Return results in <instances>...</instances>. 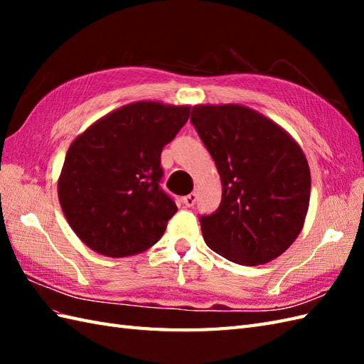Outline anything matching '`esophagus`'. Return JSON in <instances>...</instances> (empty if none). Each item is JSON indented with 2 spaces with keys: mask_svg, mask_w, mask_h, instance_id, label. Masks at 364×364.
<instances>
[{
  "mask_svg": "<svg viewBox=\"0 0 364 364\" xmlns=\"http://www.w3.org/2000/svg\"><path fill=\"white\" fill-rule=\"evenodd\" d=\"M196 202H197V194H196V192H191V194H188L186 197H183V203L186 205L188 208L194 206Z\"/></svg>",
  "mask_w": 364,
  "mask_h": 364,
  "instance_id": "1",
  "label": "esophagus"
}]
</instances>
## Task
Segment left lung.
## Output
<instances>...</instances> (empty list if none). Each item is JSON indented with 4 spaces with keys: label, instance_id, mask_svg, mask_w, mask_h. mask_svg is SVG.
<instances>
[{
    "label": "left lung",
    "instance_id": "1",
    "mask_svg": "<svg viewBox=\"0 0 364 364\" xmlns=\"http://www.w3.org/2000/svg\"><path fill=\"white\" fill-rule=\"evenodd\" d=\"M191 122L222 181L219 210L200 219L206 245L242 266L280 257L310 206L304 150L278 123L242 105H197Z\"/></svg>",
    "mask_w": 364,
    "mask_h": 364
}]
</instances>
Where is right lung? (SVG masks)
I'll use <instances>...</instances> for the list:
<instances>
[{
  "label": "right lung",
  "mask_w": 364,
  "mask_h": 364,
  "mask_svg": "<svg viewBox=\"0 0 364 364\" xmlns=\"http://www.w3.org/2000/svg\"><path fill=\"white\" fill-rule=\"evenodd\" d=\"M191 106L136 102L82 131L68 146L58 181L68 225L89 249L133 257L156 244L178 211L159 188L161 151L189 119Z\"/></svg>",
  "instance_id": "add662e5"
}]
</instances>
